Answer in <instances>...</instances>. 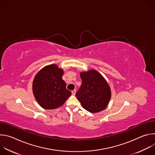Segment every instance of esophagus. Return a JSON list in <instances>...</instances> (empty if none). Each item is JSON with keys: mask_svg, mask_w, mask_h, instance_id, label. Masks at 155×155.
Segmentation results:
<instances>
[{"mask_svg": "<svg viewBox=\"0 0 155 155\" xmlns=\"http://www.w3.org/2000/svg\"><path fill=\"white\" fill-rule=\"evenodd\" d=\"M75 93H76V90H73V91H72V95H75Z\"/></svg>", "mask_w": 155, "mask_h": 155, "instance_id": "esophagus-1", "label": "esophagus"}]
</instances>
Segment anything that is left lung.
Masks as SVG:
<instances>
[{"label": "left lung", "instance_id": "left-lung-1", "mask_svg": "<svg viewBox=\"0 0 155 155\" xmlns=\"http://www.w3.org/2000/svg\"><path fill=\"white\" fill-rule=\"evenodd\" d=\"M82 80L76 97L81 106L91 113L104 110L111 97V90L105 78L95 70L80 73Z\"/></svg>", "mask_w": 155, "mask_h": 155}]
</instances>
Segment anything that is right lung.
<instances>
[{
  "mask_svg": "<svg viewBox=\"0 0 155 155\" xmlns=\"http://www.w3.org/2000/svg\"><path fill=\"white\" fill-rule=\"evenodd\" d=\"M62 69L56 64L44 67L35 75L32 91L39 105L45 109H54L62 105L72 94L62 80Z\"/></svg>",
  "mask_w": 155,
  "mask_h": 155,
  "instance_id": "1",
  "label": "right lung"
}]
</instances>
